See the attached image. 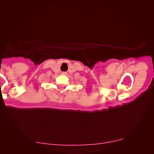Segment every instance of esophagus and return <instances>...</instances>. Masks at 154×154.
<instances>
[{
    "label": "esophagus",
    "mask_w": 154,
    "mask_h": 154,
    "mask_svg": "<svg viewBox=\"0 0 154 154\" xmlns=\"http://www.w3.org/2000/svg\"><path fill=\"white\" fill-rule=\"evenodd\" d=\"M62 74H63V75H66V72H62Z\"/></svg>",
    "instance_id": "obj_1"
}]
</instances>
